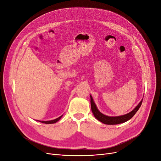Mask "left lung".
<instances>
[{
  "mask_svg": "<svg viewBox=\"0 0 161 161\" xmlns=\"http://www.w3.org/2000/svg\"><path fill=\"white\" fill-rule=\"evenodd\" d=\"M91 110L92 114H93L94 116L97 118V119L103 123L104 124L106 125H117V124H120L125 123L126 121H129L130 119L131 118L135 115L137 112V111L140 108L142 103V100L140 101V103L136 106V107L133 110H132L130 112L123 115H119V116H115V117H111V116H108L106 115L103 114L101 113L97 107L95 103H94L93 99H92V97L91 95Z\"/></svg>",
  "mask_w": 161,
  "mask_h": 161,
  "instance_id": "1",
  "label": "left lung"
}]
</instances>
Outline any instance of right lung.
I'll use <instances>...</instances> for the list:
<instances>
[{
    "mask_svg": "<svg viewBox=\"0 0 161 161\" xmlns=\"http://www.w3.org/2000/svg\"><path fill=\"white\" fill-rule=\"evenodd\" d=\"M62 116H63V115H61L59 117L57 118V119H55L53 120H51V121H40L41 123H45V124H53V123H57L59 119H61V118L62 117Z\"/></svg>",
    "mask_w": 161,
    "mask_h": 161,
    "instance_id": "1",
    "label": "right lung"
}]
</instances>
